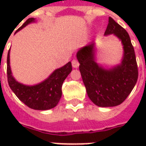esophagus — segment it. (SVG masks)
I'll use <instances>...</instances> for the list:
<instances>
[{"label":"esophagus","instance_id":"esophagus-1","mask_svg":"<svg viewBox=\"0 0 146 146\" xmlns=\"http://www.w3.org/2000/svg\"><path fill=\"white\" fill-rule=\"evenodd\" d=\"M72 66H73V68H78L79 66H80V63H79L77 60L73 59L72 60Z\"/></svg>","mask_w":146,"mask_h":146}]
</instances>
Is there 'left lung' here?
I'll return each mask as SVG.
<instances>
[{"label": "left lung", "instance_id": "obj_1", "mask_svg": "<svg viewBox=\"0 0 146 146\" xmlns=\"http://www.w3.org/2000/svg\"><path fill=\"white\" fill-rule=\"evenodd\" d=\"M113 34L122 42L121 64L113 68H103L96 62V46L91 42L76 54L80 71L92 102L99 107H113L125 101L138 79V66L133 44L127 32L109 17L104 35Z\"/></svg>", "mask_w": 146, "mask_h": 146}]
</instances>
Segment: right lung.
<instances>
[{"mask_svg":"<svg viewBox=\"0 0 146 146\" xmlns=\"http://www.w3.org/2000/svg\"><path fill=\"white\" fill-rule=\"evenodd\" d=\"M34 22V18H29L17 32ZM7 64V81L10 89L17 97L29 108L39 111L49 110L58 104L62 96L63 82L72 71L71 62H68L64 66L55 70L48 78L41 83L35 86H26L17 82L12 76L10 66V50L8 51Z\"/></svg>","mask_w":146,"mask_h":146,"instance_id":"right-lung-1","label":"right lung"}]
</instances>
